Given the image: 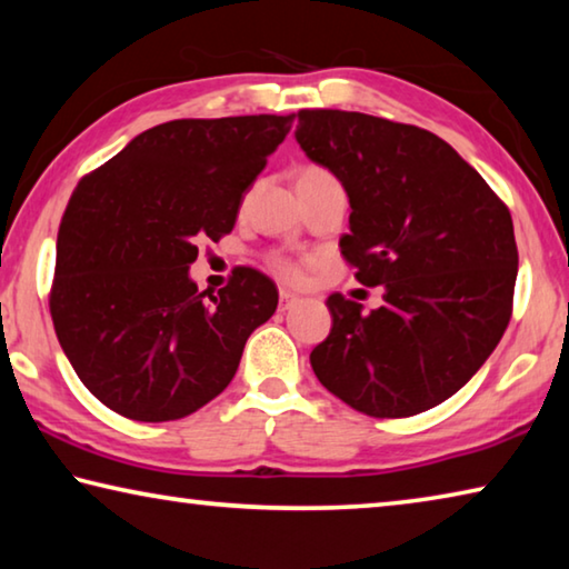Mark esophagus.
Listing matches in <instances>:
<instances>
[{
    "instance_id": "1",
    "label": "esophagus",
    "mask_w": 569,
    "mask_h": 569,
    "mask_svg": "<svg viewBox=\"0 0 569 569\" xmlns=\"http://www.w3.org/2000/svg\"><path fill=\"white\" fill-rule=\"evenodd\" d=\"M296 301H298V296H296V293H291V291H281V296H278V308H281V311H288V308H291Z\"/></svg>"
}]
</instances>
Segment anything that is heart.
<instances>
[{
	"label": "heart",
	"mask_w": 569,
	"mask_h": 569,
	"mask_svg": "<svg viewBox=\"0 0 569 569\" xmlns=\"http://www.w3.org/2000/svg\"><path fill=\"white\" fill-rule=\"evenodd\" d=\"M303 172H323V170L306 168ZM303 172H301V176H303ZM276 266H278V271H281L283 276H296V266L291 261H286V258H276Z\"/></svg>",
	"instance_id": "heart-1"
}]
</instances>
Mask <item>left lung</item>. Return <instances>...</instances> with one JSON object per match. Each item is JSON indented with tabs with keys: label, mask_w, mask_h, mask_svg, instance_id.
I'll list each match as a JSON object with an SVG mask.
<instances>
[{
	"label": "left lung",
	"mask_w": 569,
	"mask_h": 569,
	"mask_svg": "<svg viewBox=\"0 0 569 569\" xmlns=\"http://www.w3.org/2000/svg\"><path fill=\"white\" fill-rule=\"evenodd\" d=\"M296 142L349 196L339 246L383 303L331 293V333L311 351L326 389L369 417H413L481 369L512 316V216L435 132L363 112L301 110Z\"/></svg>",
	"instance_id": "left-lung-1"
}]
</instances>
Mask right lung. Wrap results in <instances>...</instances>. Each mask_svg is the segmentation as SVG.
<instances>
[{
	"label": "right lung",
	"instance_id": "add662e5",
	"mask_svg": "<svg viewBox=\"0 0 569 569\" xmlns=\"http://www.w3.org/2000/svg\"><path fill=\"white\" fill-rule=\"evenodd\" d=\"M296 114L172 120L80 180L57 233L50 311L80 381L134 421L206 407L236 377L278 291L253 268L198 291V240L233 230L240 200Z\"/></svg>",
	"mask_w": 569,
	"mask_h": 569
}]
</instances>
